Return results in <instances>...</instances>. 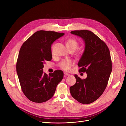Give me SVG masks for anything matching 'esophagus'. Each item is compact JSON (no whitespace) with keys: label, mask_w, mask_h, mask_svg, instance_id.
<instances>
[{"label":"esophagus","mask_w":126,"mask_h":126,"mask_svg":"<svg viewBox=\"0 0 126 126\" xmlns=\"http://www.w3.org/2000/svg\"><path fill=\"white\" fill-rule=\"evenodd\" d=\"M64 75H65V76H70V74H68V73H64Z\"/></svg>","instance_id":"34e87169"}]
</instances>
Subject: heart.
<instances>
[{"label": "heart", "instance_id": "obj_1", "mask_svg": "<svg viewBox=\"0 0 126 126\" xmlns=\"http://www.w3.org/2000/svg\"><path fill=\"white\" fill-rule=\"evenodd\" d=\"M66 45L68 49H76L78 47V43L77 40L74 39L70 38L68 39L66 42ZM73 65V62L71 60H63L60 64V67L66 71H69L71 69L72 66Z\"/></svg>", "mask_w": 126, "mask_h": 126}]
</instances>
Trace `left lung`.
Instances as JSON below:
<instances>
[{"mask_svg":"<svg viewBox=\"0 0 126 126\" xmlns=\"http://www.w3.org/2000/svg\"><path fill=\"white\" fill-rule=\"evenodd\" d=\"M71 33L81 38L84 51L78 66L80 72H86L87 78L81 79L75 75V84L70 87V93L79 102L88 104L97 100L107 87L112 65L109 49L93 32L87 30H75Z\"/></svg>","mask_w":126,"mask_h":126,"instance_id":"1","label":"left lung"}]
</instances>
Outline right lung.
Listing matches in <instances>:
<instances>
[{
    "label": "right lung",
    "mask_w": 126,
    "mask_h": 126,
    "mask_svg": "<svg viewBox=\"0 0 126 126\" xmlns=\"http://www.w3.org/2000/svg\"><path fill=\"white\" fill-rule=\"evenodd\" d=\"M65 34L40 30L34 33L23 44L18 54L16 71L22 92L31 101L43 103L54 94L63 79L61 70L48 75L43 68L45 61L52 59L51 45Z\"/></svg>",
    "instance_id": "add662e5"
}]
</instances>
